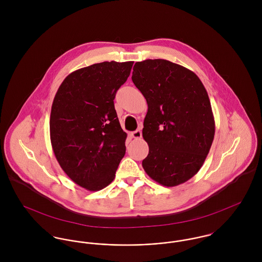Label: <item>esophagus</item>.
<instances>
[{"mask_svg":"<svg viewBox=\"0 0 262 262\" xmlns=\"http://www.w3.org/2000/svg\"><path fill=\"white\" fill-rule=\"evenodd\" d=\"M131 136H132L133 138H135V139H140V138L142 137V133H141L140 130H136V131H134V132L131 133Z\"/></svg>","mask_w":262,"mask_h":262,"instance_id":"1","label":"esophagus"}]
</instances>
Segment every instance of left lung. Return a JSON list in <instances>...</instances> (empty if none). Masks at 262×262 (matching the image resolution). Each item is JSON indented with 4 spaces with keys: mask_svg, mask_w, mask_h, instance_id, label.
<instances>
[{
    "mask_svg": "<svg viewBox=\"0 0 262 262\" xmlns=\"http://www.w3.org/2000/svg\"><path fill=\"white\" fill-rule=\"evenodd\" d=\"M132 80L146 99L142 135L149 152L142 166L164 187L191 179L203 166L215 136L208 93L193 72L165 59L135 63Z\"/></svg>",
    "mask_w": 262,
    "mask_h": 262,
    "instance_id": "left-lung-1",
    "label": "left lung"
}]
</instances>
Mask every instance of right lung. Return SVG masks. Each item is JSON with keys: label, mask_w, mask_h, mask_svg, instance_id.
Listing matches in <instances>:
<instances>
[{"label": "right lung", "mask_w": 262, "mask_h": 262, "mask_svg": "<svg viewBox=\"0 0 262 262\" xmlns=\"http://www.w3.org/2000/svg\"><path fill=\"white\" fill-rule=\"evenodd\" d=\"M134 61H105L79 69L59 85L50 113V141L68 177L91 191L114 179L126 152L114 106L117 91L130 75Z\"/></svg>", "instance_id": "right-lung-1"}]
</instances>
